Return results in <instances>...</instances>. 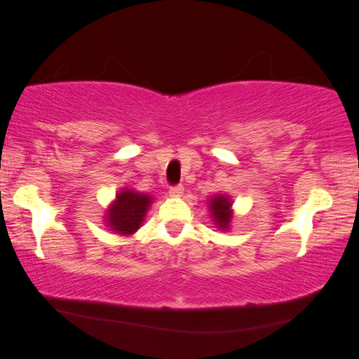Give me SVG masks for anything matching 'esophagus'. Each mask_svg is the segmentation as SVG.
Here are the masks:
<instances>
[{
  "instance_id": "esophagus-1",
  "label": "esophagus",
  "mask_w": 359,
  "mask_h": 359,
  "mask_svg": "<svg viewBox=\"0 0 359 359\" xmlns=\"http://www.w3.org/2000/svg\"><path fill=\"white\" fill-rule=\"evenodd\" d=\"M183 193H184L183 184H176V186H171V188H170V194L171 196H181Z\"/></svg>"
}]
</instances>
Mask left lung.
Returning a JSON list of instances; mask_svg holds the SVG:
<instances>
[{"mask_svg":"<svg viewBox=\"0 0 359 359\" xmlns=\"http://www.w3.org/2000/svg\"><path fill=\"white\" fill-rule=\"evenodd\" d=\"M232 201L225 194H215L209 201V212L214 224L220 230H229L230 220H232Z\"/></svg>","mask_w":359,"mask_h":359,"instance_id":"1","label":"left lung"}]
</instances>
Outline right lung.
I'll return each instance as SVG.
<instances>
[{"label":"right lung","mask_w":359,"mask_h":359,"mask_svg":"<svg viewBox=\"0 0 359 359\" xmlns=\"http://www.w3.org/2000/svg\"><path fill=\"white\" fill-rule=\"evenodd\" d=\"M151 204V196L137 193L124 188L116 194V201L109 205L106 214V225L112 232L130 235L140 229L145 212Z\"/></svg>","instance_id":"right-lung-1"}]
</instances>
